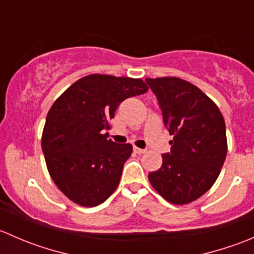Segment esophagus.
<instances>
[{
	"label": "esophagus",
	"instance_id": "1",
	"mask_svg": "<svg viewBox=\"0 0 254 254\" xmlns=\"http://www.w3.org/2000/svg\"><path fill=\"white\" fill-rule=\"evenodd\" d=\"M132 150H134V152L137 153V155H142V153L146 152V150H143V148L136 147V146H134V148H132Z\"/></svg>",
	"mask_w": 254,
	"mask_h": 254
}]
</instances>
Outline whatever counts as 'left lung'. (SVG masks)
Listing matches in <instances>:
<instances>
[{"label": "left lung", "mask_w": 254, "mask_h": 254, "mask_svg": "<svg viewBox=\"0 0 254 254\" xmlns=\"http://www.w3.org/2000/svg\"><path fill=\"white\" fill-rule=\"evenodd\" d=\"M157 97L163 122L173 135L171 152L148 181L171 204L200 198L220 175L227 153L225 120L216 104L190 82L178 77L146 78Z\"/></svg>", "instance_id": "1"}]
</instances>
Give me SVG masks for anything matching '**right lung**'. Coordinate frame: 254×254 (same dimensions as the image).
<instances>
[{"label": "right lung", "mask_w": 254, "mask_h": 254, "mask_svg": "<svg viewBox=\"0 0 254 254\" xmlns=\"http://www.w3.org/2000/svg\"><path fill=\"white\" fill-rule=\"evenodd\" d=\"M148 91L141 78L84 76L51 106L42 135V148L54 183L73 203L97 206L114 193L130 143L108 139L109 120L129 97Z\"/></svg>", "instance_id": "add662e5"}]
</instances>
